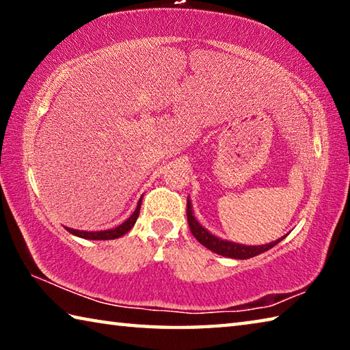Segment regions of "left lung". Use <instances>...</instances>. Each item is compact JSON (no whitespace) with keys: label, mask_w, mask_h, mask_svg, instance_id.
<instances>
[{"label":"left lung","mask_w":350,"mask_h":350,"mask_svg":"<svg viewBox=\"0 0 350 350\" xmlns=\"http://www.w3.org/2000/svg\"><path fill=\"white\" fill-rule=\"evenodd\" d=\"M187 219H188L189 230H191L193 236L200 242V244L208 248V250L221 254V256H227L233 259H248V258L258 256V254L270 250L271 247H275L278 242L282 241V238H286V236H282V238L264 245H244V244H238V242L217 238V236L211 234L208 230L204 228L202 225L198 222V219L194 217L193 205L189 198L187 200Z\"/></svg>","instance_id":"obj_1"}]
</instances>
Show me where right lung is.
Wrapping results in <instances>:
<instances>
[{"label": "right lung", "mask_w": 350, "mask_h": 350, "mask_svg": "<svg viewBox=\"0 0 350 350\" xmlns=\"http://www.w3.org/2000/svg\"><path fill=\"white\" fill-rule=\"evenodd\" d=\"M140 205H142V199L139 200L137 204V208L134 210V213L131 216H129L125 222H122L118 227L116 228H111V230H102V232H85V230H74V228H69L66 227V230L69 233H72L74 236H79V238L83 239H91V241H108V239H117L120 238V236L126 234L129 230L134 227L135 221H137L139 217V213H140Z\"/></svg>", "instance_id": "add662e5"}]
</instances>
